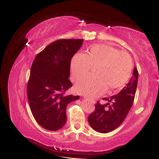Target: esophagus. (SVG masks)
Wrapping results in <instances>:
<instances>
[{
	"label": "esophagus",
	"mask_w": 159,
	"mask_h": 159,
	"mask_svg": "<svg viewBox=\"0 0 159 159\" xmlns=\"http://www.w3.org/2000/svg\"><path fill=\"white\" fill-rule=\"evenodd\" d=\"M86 99H87V98H86ZM87 99H88V98H87ZM89 101H91V102H92L93 103H95V101H94V100H91V99H88Z\"/></svg>",
	"instance_id": "obj_1"
}]
</instances>
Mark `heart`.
I'll return each instance as SVG.
<instances>
[{
	"label": "heart",
	"mask_w": 159,
	"mask_h": 159,
	"mask_svg": "<svg viewBox=\"0 0 159 159\" xmlns=\"http://www.w3.org/2000/svg\"><path fill=\"white\" fill-rule=\"evenodd\" d=\"M91 67H94V76L80 80L75 89L82 95L94 98L106 89L111 91L125 85L131 75L133 60L129 54L111 46L93 45L85 55L77 53L71 59L72 80L76 81L85 77Z\"/></svg>",
	"instance_id": "obj_1"
}]
</instances>
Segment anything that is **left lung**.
Segmentation results:
<instances>
[{
    "label": "left lung",
    "instance_id": "left-lung-1",
    "mask_svg": "<svg viewBox=\"0 0 159 159\" xmlns=\"http://www.w3.org/2000/svg\"><path fill=\"white\" fill-rule=\"evenodd\" d=\"M133 76L126 87L116 95L110 98H104L108 101L106 104L97 102L96 109L89 115L88 121L94 130L101 133H107L114 130L121 125L131 109L135 96L138 74L137 68L134 67ZM111 102V106L109 102ZM107 105L109 107H107Z\"/></svg>",
    "mask_w": 159,
    "mask_h": 159
}]
</instances>
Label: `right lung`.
<instances>
[{"label": "right lung", "instance_id": "add662e5", "mask_svg": "<svg viewBox=\"0 0 159 159\" xmlns=\"http://www.w3.org/2000/svg\"><path fill=\"white\" fill-rule=\"evenodd\" d=\"M83 39H59L46 46L33 61L27 85L31 113L40 126L59 130L67 121L66 108L79 96L65 95L72 86L70 62L83 45Z\"/></svg>", "mask_w": 159, "mask_h": 159}]
</instances>
